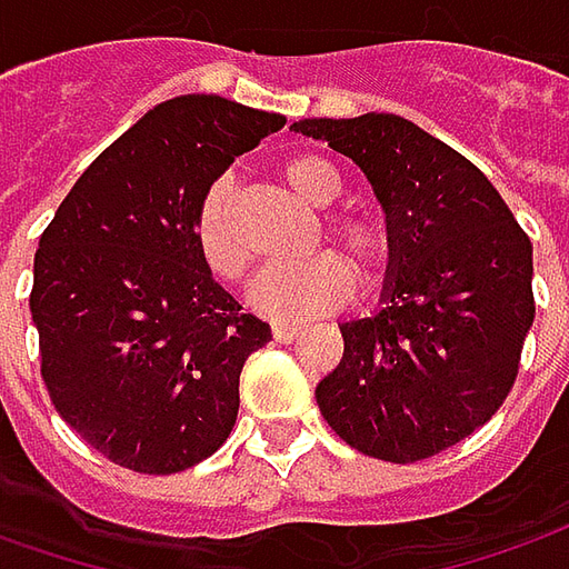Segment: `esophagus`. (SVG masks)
<instances>
[{"instance_id":"34e87169","label":"esophagus","mask_w":569,"mask_h":569,"mask_svg":"<svg viewBox=\"0 0 569 569\" xmlns=\"http://www.w3.org/2000/svg\"><path fill=\"white\" fill-rule=\"evenodd\" d=\"M299 333L301 327H296V323H273V339L277 342H292Z\"/></svg>"}]
</instances>
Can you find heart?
<instances>
[{"label": "heart", "mask_w": 569, "mask_h": 569, "mask_svg": "<svg viewBox=\"0 0 569 569\" xmlns=\"http://www.w3.org/2000/svg\"><path fill=\"white\" fill-rule=\"evenodd\" d=\"M283 183L301 202L327 208L342 196V177L333 164L315 152H301L280 164ZM233 192L227 183L204 189L202 202L192 218V239L202 254L204 268L220 280H239L249 270V249L233 227ZM323 233L355 261L365 283L380 277L392 258V233L386 220L370 211H339L323 220ZM351 268L333 252L311 254L301 261L270 264L254 277L249 305L270 320H305L327 315L351 296Z\"/></svg>", "instance_id": "obj_1"}]
</instances>
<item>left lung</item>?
I'll return each instance as SVG.
<instances>
[{
  "mask_svg": "<svg viewBox=\"0 0 569 569\" xmlns=\"http://www.w3.org/2000/svg\"><path fill=\"white\" fill-rule=\"evenodd\" d=\"M292 130L365 171L392 233L380 308L339 323L346 351L317 382L320 415L370 458H432L511 392L536 317L532 242L477 164L398 114Z\"/></svg>",
  "mask_w": 569,
  "mask_h": 569,
  "instance_id": "left-lung-1",
  "label": "left lung"
}]
</instances>
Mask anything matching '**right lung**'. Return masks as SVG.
I'll list each match as a JSON object with an SVG mask.
<instances>
[{
	"mask_svg": "<svg viewBox=\"0 0 569 569\" xmlns=\"http://www.w3.org/2000/svg\"><path fill=\"white\" fill-rule=\"evenodd\" d=\"M283 123L223 96L168 99L80 173L40 236L42 380L108 461L168 477L233 430L239 373L270 327L204 268L192 218L236 154Z\"/></svg>",
	"mask_w": 569,
	"mask_h": 569,
	"instance_id": "right-lung-1",
	"label": "right lung"
}]
</instances>
